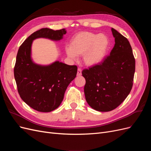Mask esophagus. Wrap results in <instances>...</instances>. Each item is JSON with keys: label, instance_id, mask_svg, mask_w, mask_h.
Returning a JSON list of instances; mask_svg holds the SVG:
<instances>
[{"label": "esophagus", "instance_id": "34e87169", "mask_svg": "<svg viewBox=\"0 0 151 151\" xmlns=\"http://www.w3.org/2000/svg\"><path fill=\"white\" fill-rule=\"evenodd\" d=\"M82 75V70L81 68H78L77 69V76H81Z\"/></svg>", "mask_w": 151, "mask_h": 151}]
</instances>
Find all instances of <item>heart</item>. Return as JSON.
Here are the masks:
<instances>
[{
  "label": "heart",
  "instance_id": "1",
  "mask_svg": "<svg viewBox=\"0 0 151 151\" xmlns=\"http://www.w3.org/2000/svg\"><path fill=\"white\" fill-rule=\"evenodd\" d=\"M109 45V39L105 35L84 31L73 37L70 46L65 48V52L67 56L73 59H76L77 56H83L86 66L94 67L104 60Z\"/></svg>",
  "mask_w": 151,
  "mask_h": 151
}]
</instances>
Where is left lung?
Returning <instances> with one entry per match:
<instances>
[{"instance_id": "1", "label": "left lung", "mask_w": 151, "mask_h": 151, "mask_svg": "<svg viewBox=\"0 0 151 151\" xmlns=\"http://www.w3.org/2000/svg\"><path fill=\"white\" fill-rule=\"evenodd\" d=\"M115 44L109 55L100 64L84 69V94L89 106L106 112L124 101L133 86L135 60L131 45L125 36L111 28Z\"/></svg>"}]
</instances>
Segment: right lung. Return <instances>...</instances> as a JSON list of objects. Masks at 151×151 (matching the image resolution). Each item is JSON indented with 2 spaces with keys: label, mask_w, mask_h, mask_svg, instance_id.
Wrapping results in <instances>:
<instances>
[{
  "label": "right lung",
  "mask_w": 151,
  "mask_h": 151,
  "mask_svg": "<svg viewBox=\"0 0 151 151\" xmlns=\"http://www.w3.org/2000/svg\"><path fill=\"white\" fill-rule=\"evenodd\" d=\"M66 33L65 29L42 28L31 34L18 50L14 68L18 93L38 111L50 112L60 106L68 84L76 77L77 67L59 61L48 65L36 64L31 57L32 43L39 38L59 41Z\"/></svg>",
  "instance_id": "obj_1"
}]
</instances>
